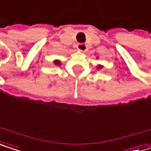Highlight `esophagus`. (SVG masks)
Masks as SVG:
<instances>
[{
    "mask_svg": "<svg viewBox=\"0 0 151 151\" xmlns=\"http://www.w3.org/2000/svg\"><path fill=\"white\" fill-rule=\"evenodd\" d=\"M78 49L80 50L81 52H86L87 50V46L85 43H80L78 45Z\"/></svg>",
    "mask_w": 151,
    "mask_h": 151,
    "instance_id": "34e87169",
    "label": "esophagus"
}]
</instances>
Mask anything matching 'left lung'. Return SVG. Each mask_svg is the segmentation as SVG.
<instances>
[{
  "mask_svg": "<svg viewBox=\"0 0 151 151\" xmlns=\"http://www.w3.org/2000/svg\"><path fill=\"white\" fill-rule=\"evenodd\" d=\"M97 67H98V69H101V68L103 67V65H98Z\"/></svg>",
  "mask_w": 151,
  "mask_h": 151,
  "instance_id": "left-lung-1",
  "label": "left lung"
}]
</instances>
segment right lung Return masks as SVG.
I'll return each mask as SVG.
<instances>
[{"label": "right lung", "instance_id": "add662e5", "mask_svg": "<svg viewBox=\"0 0 151 151\" xmlns=\"http://www.w3.org/2000/svg\"><path fill=\"white\" fill-rule=\"evenodd\" d=\"M53 63H54L56 65H60V64H61V63H60V60H54V61H53Z\"/></svg>", "mask_w": 151, "mask_h": 151}]
</instances>
